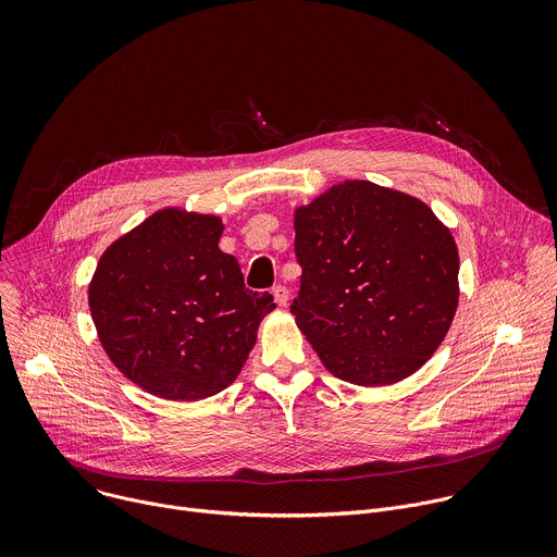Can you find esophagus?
<instances>
[{
  "mask_svg": "<svg viewBox=\"0 0 557 557\" xmlns=\"http://www.w3.org/2000/svg\"><path fill=\"white\" fill-rule=\"evenodd\" d=\"M273 299H275L277 306H286L288 304V288L282 286V284L273 286Z\"/></svg>",
  "mask_w": 557,
  "mask_h": 557,
  "instance_id": "1",
  "label": "esophagus"
}]
</instances>
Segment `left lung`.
Segmentation results:
<instances>
[{"mask_svg":"<svg viewBox=\"0 0 557 557\" xmlns=\"http://www.w3.org/2000/svg\"><path fill=\"white\" fill-rule=\"evenodd\" d=\"M299 331L339 379L387 385L417 372L458 306V251L434 211L368 181L295 211Z\"/></svg>","mask_w":557,"mask_h":557,"instance_id":"left-lung-1","label":"left lung"}]
</instances>
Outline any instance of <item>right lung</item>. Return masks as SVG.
<instances>
[{
    "mask_svg": "<svg viewBox=\"0 0 557 557\" xmlns=\"http://www.w3.org/2000/svg\"><path fill=\"white\" fill-rule=\"evenodd\" d=\"M215 215L163 209L101 256L90 312L112 363L143 389L198 401L243 370L269 293L245 286L240 264L218 249Z\"/></svg>",
    "mask_w": 557,
    "mask_h": 557,
    "instance_id": "add662e5",
    "label": "right lung"
}]
</instances>
